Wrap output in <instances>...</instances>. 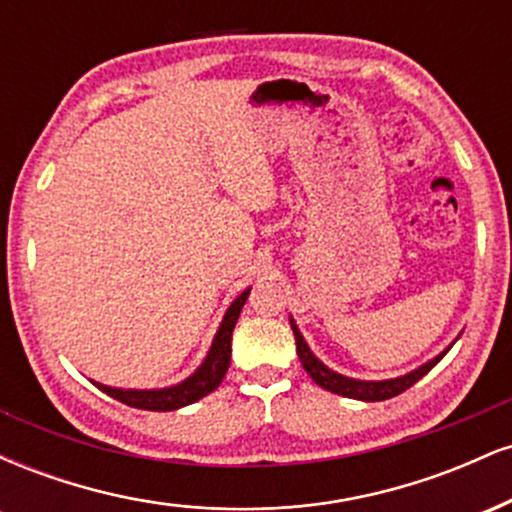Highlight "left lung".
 Returning a JSON list of instances; mask_svg holds the SVG:
<instances>
[{
    "label": "left lung",
    "mask_w": 512,
    "mask_h": 512,
    "mask_svg": "<svg viewBox=\"0 0 512 512\" xmlns=\"http://www.w3.org/2000/svg\"><path fill=\"white\" fill-rule=\"evenodd\" d=\"M289 322H291L293 337H296V351H298V358H301V366L305 368V373H308L320 387L334 392V395H342L349 399H361V402H383V399L402 395V392L409 390L411 385L419 383L428 370H431L440 361V358L448 354V351L452 349V344H455L457 337H460V334H457L455 342H452L450 346H445L438 356L428 358L426 363H421V366L409 370V373L397 375V378H385V380H361V378H349V375H342V373H337V370H332L330 366H325V363H322L320 358L313 354V349H310L308 342H305V337L301 334V330H298L296 320H293L291 315H289Z\"/></svg>",
    "instance_id": "1"
}]
</instances>
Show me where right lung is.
I'll return each instance as SVG.
<instances>
[{
    "mask_svg": "<svg viewBox=\"0 0 512 512\" xmlns=\"http://www.w3.org/2000/svg\"><path fill=\"white\" fill-rule=\"evenodd\" d=\"M250 296V286L226 308V313L221 317V325L216 330L214 339H211V346L207 356L202 358V363L195 368V373L187 375L180 383L168 385V387H113L103 385L91 380L98 390H103L105 395H110L117 402L127 404V407L134 409H146V411H173L182 409L187 404L197 402V399L207 397L209 392H214L216 387L221 385L223 375H226L228 366H231V334L233 327H236L240 310H243L245 301Z\"/></svg>",
    "mask_w": 512,
    "mask_h": 512,
    "instance_id": "add662e5",
    "label": "right lung"
}]
</instances>
